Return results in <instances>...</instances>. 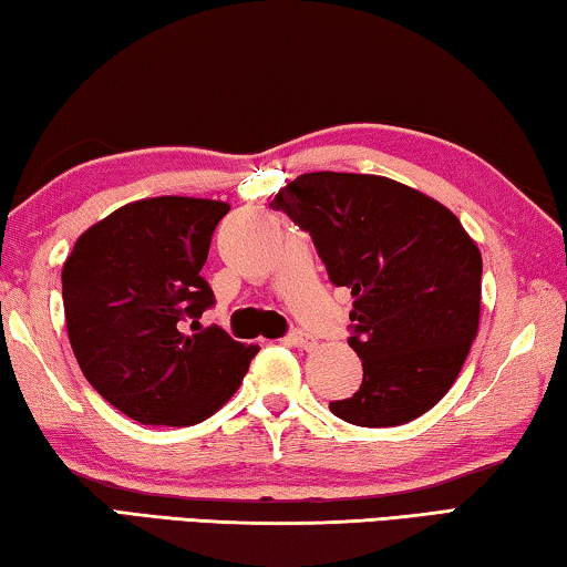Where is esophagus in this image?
<instances>
[{
  "instance_id": "obj_1",
  "label": "esophagus",
  "mask_w": 567,
  "mask_h": 567,
  "mask_svg": "<svg viewBox=\"0 0 567 567\" xmlns=\"http://www.w3.org/2000/svg\"><path fill=\"white\" fill-rule=\"evenodd\" d=\"M286 341H289V344L296 347V349H311L313 344H317V341H313V337H309V333H306V331H291L289 337H286Z\"/></svg>"
}]
</instances>
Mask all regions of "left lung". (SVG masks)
<instances>
[{
  "mask_svg": "<svg viewBox=\"0 0 567 567\" xmlns=\"http://www.w3.org/2000/svg\"><path fill=\"white\" fill-rule=\"evenodd\" d=\"M271 208L309 230L331 284L354 296L349 347L361 386L329 410L396 426L450 392L480 327L482 256L440 200L382 175L303 173Z\"/></svg>",
  "mask_w": 567,
  "mask_h": 567,
  "instance_id": "1",
  "label": "left lung"
}]
</instances>
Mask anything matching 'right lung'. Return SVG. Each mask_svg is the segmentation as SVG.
Wrapping results in <instances>:
<instances>
[{"mask_svg": "<svg viewBox=\"0 0 567 567\" xmlns=\"http://www.w3.org/2000/svg\"><path fill=\"white\" fill-rule=\"evenodd\" d=\"M230 210L208 198L127 203L74 240L62 266L68 337L102 399L141 424L188 426L216 414L258 347L200 327L213 306L210 236Z\"/></svg>", "mask_w": 567, "mask_h": 567, "instance_id": "1", "label": "right lung"}]
</instances>
